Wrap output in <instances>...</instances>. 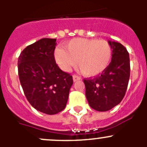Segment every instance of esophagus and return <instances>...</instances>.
I'll return each instance as SVG.
<instances>
[{"label": "esophagus", "instance_id": "34e87169", "mask_svg": "<svg viewBox=\"0 0 147 147\" xmlns=\"http://www.w3.org/2000/svg\"><path fill=\"white\" fill-rule=\"evenodd\" d=\"M72 78H73L74 82H76V81L80 80H81L80 77L78 76V75H73V76H72Z\"/></svg>", "mask_w": 147, "mask_h": 147}]
</instances>
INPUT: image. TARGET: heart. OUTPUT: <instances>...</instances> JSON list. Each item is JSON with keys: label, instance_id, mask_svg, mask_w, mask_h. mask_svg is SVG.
<instances>
[{"label": "heart", "instance_id": "1", "mask_svg": "<svg viewBox=\"0 0 147 147\" xmlns=\"http://www.w3.org/2000/svg\"><path fill=\"white\" fill-rule=\"evenodd\" d=\"M56 63L65 72H69L77 64L87 77H95L106 70L110 64L112 49L105 40L74 38L67 42L64 49L55 50Z\"/></svg>", "mask_w": 147, "mask_h": 147}]
</instances>
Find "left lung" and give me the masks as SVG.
I'll return each instance as SVG.
<instances>
[{"instance_id": "left-lung-1", "label": "left lung", "mask_w": 147, "mask_h": 147, "mask_svg": "<svg viewBox=\"0 0 147 147\" xmlns=\"http://www.w3.org/2000/svg\"><path fill=\"white\" fill-rule=\"evenodd\" d=\"M108 42L112 49L109 67L100 75L83 80L89 105L99 112L109 110L121 102L130 76L129 55L126 47L115 41Z\"/></svg>"}]
</instances>
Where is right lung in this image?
<instances>
[{
    "label": "right lung",
    "instance_id": "obj_1",
    "mask_svg": "<svg viewBox=\"0 0 147 147\" xmlns=\"http://www.w3.org/2000/svg\"><path fill=\"white\" fill-rule=\"evenodd\" d=\"M56 39L42 38L27 46L18 60L20 84L28 101L37 110L55 115L65 109L72 76L56 64Z\"/></svg>",
    "mask_w": 147,
    "mask_h": 147
}]
</instances>
